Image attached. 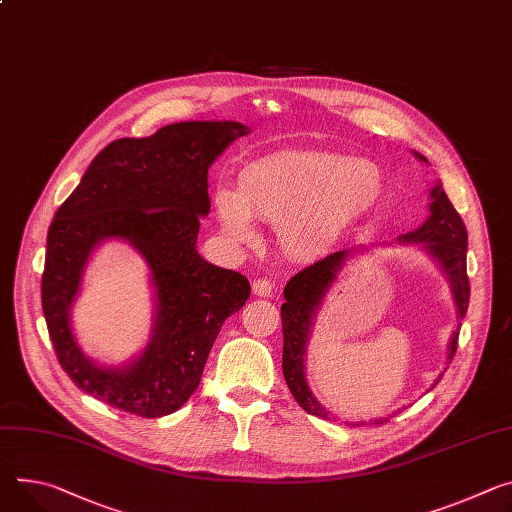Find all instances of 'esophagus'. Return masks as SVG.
<instances>
[{
	"label": "esophagus",
	"instance_id": "esophagus-1",
	"mask_svg": "<svg viewBox=\"0 0 512 512\" xmlns=\"http://www.w3.org/2000/svg\"><path fill=\"white\" fill-rule=\"evenodd\" d=\"M253 294L259 298H269L273 294V284L265 277H259V280L253 282Z\"/></svg>",
	"mask_w": 512,
	"mask_h": 512
}]
</instances>
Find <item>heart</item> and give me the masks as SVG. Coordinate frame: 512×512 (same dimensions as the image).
<instances>
[{
	"label": "heart",
	"mask_w": 512,
	"mask_h": 512,
	"mask_svg": "<svg viewBox=\"0 0 512 512\" xmlns=\"http://www.w3.org/2000/svg\"><path fill=\"white\" fill-rule=\"evenodd\" d=\"M382 194V169L367 159L284 155L245 167L237 192L216 190L214 208L232 243H251L253 218H259L280 226V243L290 255L312 257L331 247Z\"/></svg>",
	"instance_id": "heart-1"
}]
</instances>
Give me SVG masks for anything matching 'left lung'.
I'll return each mask as SVG.
<instances>
[{
	"label": "left lung",
	"mask_w": 512,
	"mask_h": 512,
	"mask_svg": "<svg viewBox=\"0 0 512 512\" xmlns=\"http://www.w3.org/2000/svg\"><path fill=\"white\" fill-rule=\"evenodd\" d=\"M416 159H421L427 163V159L421 153H414ZM431 204H429V218L418 226L412 232H406V235L398 237V243L406 245H418L427 255H431L439 269L445 273L455 312H457V327L451 335L449 341V353H447V365L451 363L455 351H457V337H459V320L466 316L468 304H470V280H468V267H466V255H468V230L466 224H463L461 216L449 202L447 194L443 192V185L435 183L431 188ZM353 251H363L361 249H343L337 253H331L324 259L316 261L314 265L302 269L296 273L292 280L288 282L284 290L286 302L282 304V327H284V357H282V367H284V378L286 384L296 398V402L314 416L320 418H331V412L324 408L312 394L308 380H306V349L308 341L312 335L314 327V318L322 306L324 296L329 294V290L335 286V280L339 277L341 269L345 267L347 259L353 255ZM447 369V367H445ZM439 378L431 388L439 384ZM388 418H374L369 423H386ZM349 425V421H347ZM351 425H363L351 423Z\"/></svg>",
	"instance_id": "1"
}]
</instances>
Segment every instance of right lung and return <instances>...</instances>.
Returning a JSON list of instances; mask_svg holds the SVG:
<instances>
[{
	"label": "right lung",
	"instance_id": "right-lung-1",
	"mask_svg": "<svg viewBox=\"0 0 512 512\" xmlns=\"http://www.w3.org/2000/svg\"><path fill=\"white\" fill-rule=\"evenodd\" d=\"M245 134L241 122L192 120L147 138H118L57 210L46 237L42 312L61 367L85 394L159 418L200 386L220 327L251 294L245 275L208 263L196 249L200 220L210 212L208 169ZM110 238L146 259L156 296L152 339L124 366L87 358L70 327L84 265Z\"/></svg>",
	"mask_w": 512,
	"mask_h": 512
}]
</instances>
